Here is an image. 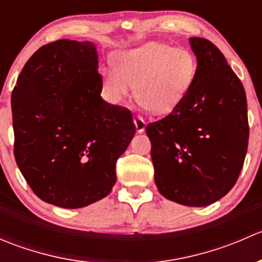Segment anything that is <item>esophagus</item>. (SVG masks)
Returning a JSON list of instances; mask_svg holds the SVG:
<instances>
[{
	"label": "esophagus",
	"instance_id": "obj_1",
	"mask_svg": "<svg viewBox=\"0 0 262 262\" xmlns=\"http://www.w3.org/2000/svg\"><path fill=\"white\" fill-rule=\"evenodd\" d=\"M134 124H136L137 132L138 133H143L144 129H146V121H144V119L139 115L134 116Z\"/></svg>",
	"mask_w": 262,
	"mask_h": 262
}]
</instances>
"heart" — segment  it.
<instances>
[{"mask_svg":"<svg viewBox=\"0 0 262 262\" xmlns=\"http://www.w3.org/2000/svg\"><path fill=\"white\" fill-rule=\"evenodd\" d=\"M115 66L102 73L105 97L120 104L134 84L137 101L153 114H167L179 106L196 80L198 60L190 50L149 43L115 54Z\"/></svg>","mask_w":262,"mask_h":262,"instance_id":"1","label":"heart"}]
</instances>
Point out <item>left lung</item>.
Instances as JSON below:
<instances>
[{
    "mask_svg": "<svg viewBox=\"0 0 262 262\" xmlns=\"http://www.w3.org/2000/svg\"><path fill=\"white\" fill-rule=\"evenodd\" d=\"M196 80L167 116L149 123L150 157L161 195L186 207H207L234 186L248 144L245 89L212 41L190 38Z\"/></svg>",
    "mask_w": 262,
    "mask_h": 262,
    "instance_id": "left-lung-1",
    "label": "left lung"
}]
</instances>
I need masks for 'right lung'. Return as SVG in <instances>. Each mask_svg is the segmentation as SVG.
Wrapping results in <instances>:
<instances>
[{
	"mask_svg": "<svg viewBox=\"0 0 262 262\" xmlns=\"http://www.w3.org/2000/svg\"><path fill=\"white\" fill-rule=\"evenodd\" d=\"M92 41L36 50L11 95L15 160L43 202L78 209L110 194L116 160L136 134L132 113L101 97Z\"/></svg>",
	"mask_w": 262,
	"mask_h": 262,
	"instance_id": "obj_1",
	"label": "right lung"
}]
</instances>
